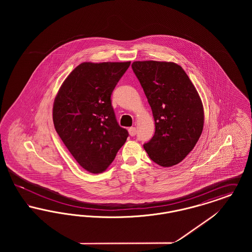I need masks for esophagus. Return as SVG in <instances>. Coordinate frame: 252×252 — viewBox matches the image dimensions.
Returning <instances> with one entry per match:
<instances>
[{
    "label": "esophagus",
    "mask_w": 252,
    "mask_h": 252,
    "mask_svg": "<svg viewBox=\"0 0 252 252\" xmlns=\"http://www.w3.org/2000/svg\"><path fill=\"white\" fill-rule=\"evenodd\" d=\"M128 132H129V135L130 136H135L136 135V132H137V130H136V127H130L129 129H128Z\"/></svg>",
    "instance_id": "1"
}]
</instances>
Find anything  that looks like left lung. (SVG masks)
<instances>
[{
    "mask_svg": "<svg viewBox=\"0 0 252 252\" xmlns=\"http://www.w3.org/2000/svg\"><path fill=\"white\" fill-rule=\"evenodd\" d=\"M132 70L152 109L156 130L144 144L149 158L162 167L185 158L204 126L203 105L187 73L174 62L134 61Z\"/></svg>",
    "mask_w": 252,
    "mask_h": 252,
    "instance_id": "obj_1",
    "label": "left lung"
}]
</instances>
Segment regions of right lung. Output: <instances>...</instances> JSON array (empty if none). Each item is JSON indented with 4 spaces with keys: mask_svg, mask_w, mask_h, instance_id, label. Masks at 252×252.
Instances as JSON below:
<instances>
[{
    "mask_svg": "<svg viewBox=\"0 0 252 252\" xmlns=\"http://www.w3.org/2000/svg\"><path fill=\"white\" fill-rule=\"evenodd\" d=\"M129 65L130 61L81 63L55 98V128L75 160L90 173L106 171L128 137L117 123L110 96Z\"/></svg>",
    "mask_w": 252,
    "mask_h": 252,
    "instance_id": "add662e5",
    "label": "right lung"
}]
</instances>
